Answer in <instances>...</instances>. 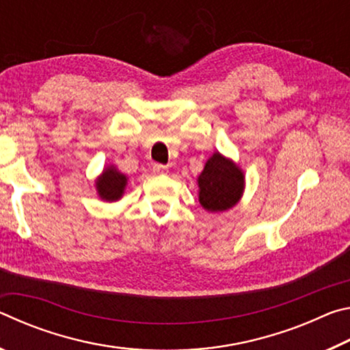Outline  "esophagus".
<instances>
[{"instance_id":"esophagus-1","label":"esophagus","mask_w":350,"mask_h":350,"mask_svg":"<svg viewBox=\"0 0 350 350\" xmlns=\"http://www.w3.org/2000/svg\"><path fill=\"white\" fill-rule=\"evenodd\" d=\"M152 171L156 174H165V173H168V167H165V165H161V163H154Z\"/></svg>"}]
</instances>
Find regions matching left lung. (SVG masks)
I'll return each instance as SVG.
<instances>
[{
    "label": "left lung",
    "mask_w": 350,
    "mask_h": 350,
    "mask_svg": "<svg viewBox=\"0 0 350 350\" xmlns=\"http://www.w3.org/2000/svg\"><path fill=\"white\" fill-rule=\"evenodd\" d=\"M245 177L233 161L215 152L198 177L199 202L206 211H225L239 202Z\"/></svg>",
    "instance_id": "1"
}]
</instances>
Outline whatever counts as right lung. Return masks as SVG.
<instances>
[{"instance_id":"right-lung-1","label":"right lung","mask_w":350,"mask_h":350,"mask_svg":"<svg viewBox=\"0 0 350 350\" xmlns=\"http://www.w3.org/2000/svg\"><path fill=\"white\" fill-rule=\"evenodd\" d=\"M128 183V177L122 174L116 167H108L103 170V173L97 177L96 188L100 199L106 202H114L123 196L125 187Z\"/></svg>"}]
</instances>
